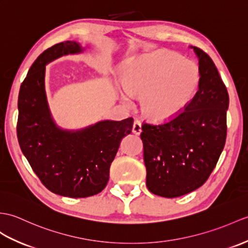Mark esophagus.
<instances>
[{
  "label": "esophagus",
  "mask_w": 248,
  "mask_h": 248,
  "mask_svg": "<svg viewBox=\"0 0 248 248\" xmlns=\"http://www.w3.org/2000/svg\"><path fill=\"white\" fill-rule=\"evenodd\" d=\"M132 132H133L134 134L136 135H140V132H141V123L140 120H135L133 123V129H132Z\"/></svg>",
  "instance_id": "34e87169"
}]
</instances>
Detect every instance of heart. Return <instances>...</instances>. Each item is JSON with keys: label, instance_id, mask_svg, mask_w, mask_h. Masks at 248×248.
Here are the masks:
<instances>
[{"label": "heart", "instance_id": "obj_1", "mask_svg": "<svg viewBox=\"0 0 248 248\" xmlns=\"http://www.w3.org/2000/svg\"><path fill=\"white\" fill-rule=\"evenodd\" d=\"M124 99L141 97L143 115L153 122H169L181 115L197 93L200 74L194 63L169 50L131 61L123 72Z\"/></svg>", "mask_w": 248, "mask_h": 248}]
</instances>
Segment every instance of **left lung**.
<instances>
[{"mask_svg": "<svg viewBox=\"0 0 248 248\" xmlns=\"http://www.w3.org/2000/svg\"><path fill=\"white\" fill-rule=\"evenodd\" d=\"M199 57V90L181 115L159 124L143 123L140 138L149 191L177 198L208 180L225 146L228 92L204 50Z\"/></svg>", "mask_w": 248, "mask_h": 248, "instance_id": "left-lung-1", "label": "left lung"}]
</instances>
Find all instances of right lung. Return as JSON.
I'll return each instance as SVG.
<instances>
[{"label":"right lung","mask_w":248,"mask_h":248,"mask_svg":"<svg viewBox=\"0 0 248 248\" xmlns=\"http://www.w3.org/2000/svg\"><path fill=\"white\" fill-rule=\"evenodd\" d=\"M74 41L44 50L28 71L19 93L16 135L23 154L49 191L68 198H88L106 188L110 167L133 118L105 120L82 131L58 129L50 117L44 90L45 64L80 53Z\"/></svg>","instance_id":"add662e5"}]
</instances>
